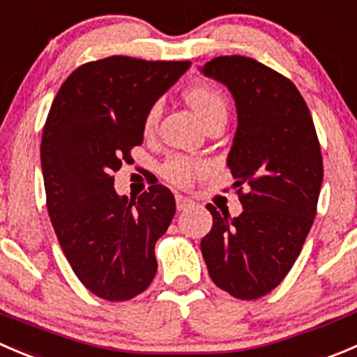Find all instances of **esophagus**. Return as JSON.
Segmentation results:
<instances>
[{"label":"esophagus","mask_w":357,"mask_h":357,"mask_svg":"<svg viewBox=\"0 0 357 357\" xmlns=\"http://www.w3.org/2000/svg\"><path fill=\"white\" fill-rule=\"evenodd\" d=\"M192 200L190 199H186V197H183V195H176V206H178V211H185V209H188L190 206H192Z\"/></svg>","instance_id":"esophagus-1"}]
</instances>
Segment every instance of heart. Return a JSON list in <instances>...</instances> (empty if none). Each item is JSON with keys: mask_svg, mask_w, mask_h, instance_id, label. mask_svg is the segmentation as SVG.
Wrapping results in <instances>:
<instances>
[{"mask_svg": "<svg viewBox=\"0 0 357 357\" xmlns=\"http://www.w3.org/2000/svg\"><path fill=\"white\" fill-rule=\"evenodd\" d=\"M185 99L193 112L199 115L204 123H211L214 120H227L228 102L223 91H220L214 85H195L190 86L185 92ZM160 116V106L153 105L148 109L143 122V130L146 136H150L155 130ZM207 169L206 162L197 160V158L185 157V155H172L162 164L160 172L169 183L176 186H188L199 174H202Z\"/></svg>", "mask_w": 357, "mask_h": 357, "instance_id": "obj_1", "label": "heart"}]
</instances>
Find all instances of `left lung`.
Segmentation results:
<instances>
[{"mask_svg":"<svg viewBox=\"0 0 357 357\" xmlns=\"http://www.w3.org/2000/svg\"><path fill=\"white\" fill-rule=\"evenodd\" d=\"M202 73L235 99L238 126L227 165L244 211L230 220L209 204L213 228L200 249L218 288L256 300L288 275L314 223L323 183L319 139L307 102L281 73L242 55L213 59Z\"/></svg>","mask_w":357,"mask_h":357,"instance_id":"1","label":"left lung"}]
</instances>
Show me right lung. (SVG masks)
<instances>
[{
	"instance_id": "add662e5",
	"label": "right lung",
	"mask_w": 357,
	"mask_h": 357,
	"mask_svg": "<svg viewBox=\"0 0 357 357\" xmlns=\"http://www.w3.org/2000/svg\"><path fill=\"white\" fill-rule=\"evenodd\" d=\"M190 61L112 55L66 78L41 136L47 209L64 256L83 286L108 302L141 295L157 274L155 242L176 213L171 190L116 195L115 172L143 143L148 109Z\"/></svg>"
}]
</instances>
